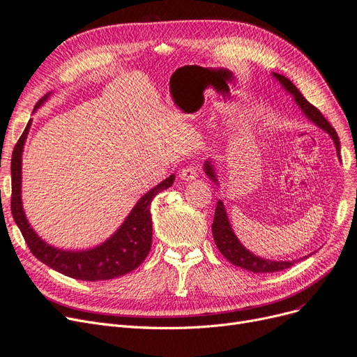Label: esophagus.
Segmentation results:
<instances>
[{
    "mask_svg": "<svg viewBox=\"0 0 357 357\" xmlns=\"http://www.w3.org/2000/svg\"><path fill=\"white\" fill-rule=\"evenodd\" d=\"M180 177H181V180H184V181H192V180H195L196 177H198V169L193 168V167L184 168V169H181Z\"/></svg>",
    "mask_w": 357,
    "mask_h": 357,
    "instance_id": "1",
    "label": "esophagus"
}]
</instances>
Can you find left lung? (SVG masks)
I'll list each match as a JSON object with an SVG mask.
<instances>
[{"label":"left lung","instance_id":"obj_1","mask_svg":"<svg viewBox=\"0 0 357 357\" xmlns=\"http://www.w3.org/2000/svg\"><path fill=\"white\" fill-rule=\"evenodd\" d=\"M272 78H275L282 85L284 91H287V94H289L292 97L294 102H296V105L303 112V115L310 122H313L316 127L324 130L328 136L333 139L334 146L337 149V156L340 159V139L337 136L335 130L331 127L329 122L324 118V115L319 112V110L313 105H310L304 99L300 90L288 78H285L284 75H279V73H276V72H272ZM204 171H205V176L220 188L218 173H217V167H215L214 159H206V161L204 162ZM211 229H213V236H214L218 251L223 254L231 264L248 270V272H254V273L279 272V270L288 268L294 263H296L294 260H291V261L267 260V258L258 257L254 252H251L250 250H247V247H243L241 241L238 239V236L235 235V231H233V229H231L223 199H218V202H217ZM309 255H312V254H309ZM309 255H305L303 258H307Z\"/></svg>","mask_w":357,"mask_h":357}]
</instances>
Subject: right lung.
Segmentation results:
<instances>
[{"label":"right lung","instance_id":"add662e5","mask_svg":"<svg viewBox=\"0 0 357 357\" xmlns=\"http://www.w3.org/2000/svg\"><path fill=\"white\" fill-rule=\"evenodd\" d=\"M53 94L47 93L43 99L35 105V109H40ZM32 119L28 122L26 128L15 146L13 156H11V214L20 229L22 235L26 241L31 252L40 261L48 267L54 268L56 272L79 280H107L118 276H124L134 268H137L147 257L152 247V217H151V202L155 196L174 183L176 174H171L162 180L153 189L146 192L137 204L132 206L130 214L122 221L112 236L94 248L68 251L53 247L38 236L26 214L23 210L22 202V155L23 147L26 143Z\"/></svg>","mask_w":357,"mask_h":357}]
</instances>
